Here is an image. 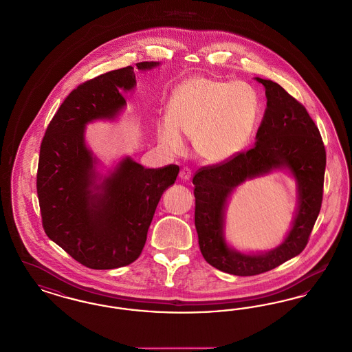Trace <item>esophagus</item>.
Segmentation results:
<instances>
[{"mask_svg": "<svg viewBox=\"0 0 352 352\" xmlns=\"http://www.w3.org/2000/svg\"><path fill=\"white\" fill-rule=\"evenodd\" d=\"M179 178L183 181H188L191 178V169L190 168H183L179 173Z\"/></svg>", "mask_w": 352, "mask_h": 352, "instance_id": "esophagus-1", "label": "esophagus"}]
</instances>
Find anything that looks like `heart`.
Instances as JSON below:
<instances>
[{
	"mask_svg": "<svg viewBox=\"0 0 352 352\" xmlns=\"http://www.w3.org/2000/svg\"><path fill=\"white\" fill-rule=\"evenodd\" d=\"M168 119L157 123L160 146L169 153L184 149L182 136L192 139L208 162H226L241 153L253 138L259 98L252 85L195 77L173 93Z\"/></svg>",
	"mask_w": 352,
	"mask_h": 352,
	"instance_id": "b5f03b06",
	"label": "heart"
}]
</instances>
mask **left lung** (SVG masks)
I'll return each mask as SVG.
<instances>
[{"label":"left lung","mask_w":352,"mask_h":352,"mask_svg":"<svg viewBox=\"0 0 352 352\" xmlns=\"http://www.w3.org/2000/svg\"><path fill=\"white\" fill-rule=\"evenodd\" d=\"M265 86L267 107L252 149L226 162L203 166L195 184V228L204 259L217 270L237 276H253L301 253L318 217L324 195L326 151L321 133L307 109L280 85L256 77ZM287 167L299 186V208L287 239L263 254H242L227 248L223 210L231 191L249 177Z\"/></svg>","instance_id":"obj_1"}]
</instances>
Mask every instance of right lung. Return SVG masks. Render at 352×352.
I'll list each match as a JSON object with an SVG mask.
<instances>
[{
	"instance_id": "add662e5",
	"label": "right lung",
	"mask_w": 352,
	"mask_h": 352,
	"mask_svg": "<svg viewBox=\"0 0 352 352\" xmlns=\"http://www.w3.org/2000/svg\"><path fill=\"white\" fill-rule=\"evenodd\" d=\"M158 65L142 61L140 71ZM136 85L132 67L78 85L45 129L36 174L43 229L78 263L93 270L123 267L140 256L157 204L179 166L145 169L126 157L102 184L86 149L84 128L111 119Z\"/></svg>"
}]
</instances>
